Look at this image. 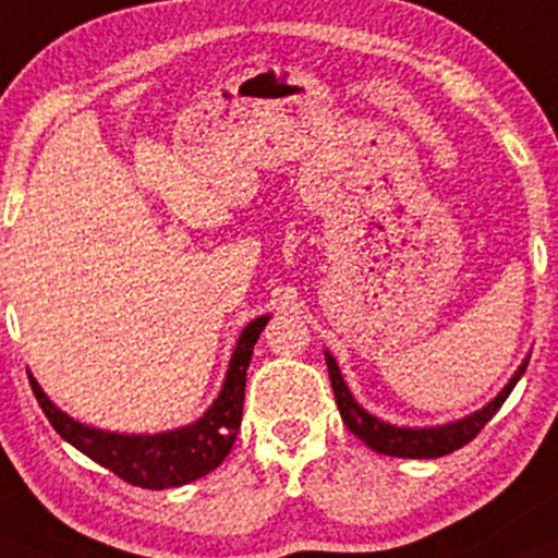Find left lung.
<instances>
[{"instance_id":"1","label":"left lung","mask_w":558,"mask_h":558,"mask_svg":"<svg viewBox=\"0 0 558 558\" xmlns=\"http://www.w3.org/2000/svg\"><path fill=\"white\" fill-rule=\"evenodd\" d=\"M327 360V373H330V384L332 392H336V403L338 411H341L343 424L349 427V433L357 435L365 446H371L373 451L387 453V457H405V459H435V457H446V453L462 449L468 446L481 429L486 427V422L494 416V413L502 408L508 395L513 392V387L519 384V378L524 376L526 365L530 360L521 363L519 371L513 373L508 384H505L502 392L486 403L481 411L470 413V416L459 418V422L451 424H440V427H395V424L381 422L373 413H367L357 400L352 398L349 392L347 381H343L341 371H338V363L332 360L330 352H325Z\"/></svg>"}]
</instances>
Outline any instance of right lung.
Masks as SVG:
<instances>
[{
	"instance_id": "obj_1",
	"label": "right lung",
	"mask_w": 558,
	"mask_h": 558,
	"mask_svg": "<svg viewBox=\"0 0 558 558\" xmlns=\"http://www.w3.org/2000/svg\"><path fill=\"white\" fill-rule=\"evenodd\" d=\"M268 319H271L268 314L257 317L241 330L226 381H222L220 395L209 405V411L198 422L180 429H169V433L118 435L88 427V424L74 422L61 408L50 403L43 387L34 381V376H28V384H32L34 398H37L48 422L74 449L99 462L118 478L129 481L131 486L171 489V486L191 484L201 475L211 473L231 453L241 427L246 367H250L252 349H255Z\"/></svg>"
}]
</instances>
